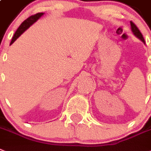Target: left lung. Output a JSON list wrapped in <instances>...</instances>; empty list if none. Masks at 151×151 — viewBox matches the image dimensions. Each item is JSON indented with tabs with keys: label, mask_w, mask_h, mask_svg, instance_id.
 I'll return each instance as SVG.
<instances>
[{
	"label": "left lung",
	"mask_w": 151,
	"mask_h": 151,
	"mask_svg": "<svg viewBox=\"0 0 151 151\" xmlns=\"http://www.w3.org/2000/svg\"><path fill=\"white\" fill-rule=\"evenodd\" d=\"M130 24H131V29H132V31H133V34H134L137 38H139V40H141L143 42L145 43V41H144V39H143V35H142V33L140 32V31L139 30V29L137 28V25H136V24L132 22V21L130 22Z\"/></svg>",
	"instance_id": "left-lung-1"
}]
</instances>
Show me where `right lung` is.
<instances>
[{"mask_svg": "<svg viewBox=\"0 0 151 151\" xmlns=\"http://www.w3.org/2000/svg\"><path fill=\"white\" fill-rule=\"evenodd\" d=\"M42 15H43V13H37V14H34V15L30 16V17H29V18H27L26 20H24V22L21 24L20 26L18 27V29H17V31L14 33V36H13V38H12V42H11L10 45L13 43V42H14L15 41V40H17V39H18V38L19 37V36H20L27 29H29V27H30V25H32L33 23H35V22Z\"/></svg>", "mask_w": 151, "mask_h": 151, "instance_id": "right-lung-1", "label": "right lung"}]
</instances>
